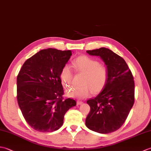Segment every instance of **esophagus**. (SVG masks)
<instances>
[{
    "instance_id": "34e87169",
    "label": "esophagus",
    "mask_w": 151,
    "mask_h": 151,
    "mask_svg": "<svg viewBox=\"0 0 151 151\" xmlns=\"http://www.w3.org/2000/svg\"><path fill=\"white\" fill-rule=\"evenodd\" d=\"M83 104V102L82 101H77V104L78 105H81Z\"/></svg>"
}]
</instances>
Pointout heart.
Returning <instances> with one entry per match:
<instances>
[{"mask_svg": "<svg viewBox=\"0 0 151 151\" xmlns=\"http://www.w3.org/2000/svg\"><path fill=\"white\" fill-rule=\"evenodd\" d=\"M73 66L76 71L84 75L82 79L84 86L67 90L66 93L68 97L83 99L90 96L93 91L99 92L104 88L108 78V70L105 65H101L98 61L90 57L82 56L74 61ZM60 78L64 86L68 87L70 85L73 74L69 65H65L63 67Z\"/></svg>", "mask_w": 151, "mask_h": 151, "instance_id": "1", "label": "heart"}]
</instances>
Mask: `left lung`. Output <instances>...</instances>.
Wrapping results in <instances>:
<instances>
[{
    "mask_svg": "<svg viewBox=\"0 0 151 151\" xmlns=\"http://www.w3.org/2000/svg\"><path fill=\"white\" fill-rule=\"evenodd\" d=\"M91 56H99L108 70V78L102 91L87 101L90 111L86 119L89 129L101 134L118 130L126 121L134 102V81L126 62L104 47L87 50Z\"/></svg>",
    "mask_w": 151,
    "mask_h": 151,
    "instance_id": "1",
    "label": "left lung"
}]
</instances>
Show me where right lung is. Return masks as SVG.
Here are the masks:
<instances>
[{
    "mask_svg": "<svg viewBox=\"0 0 151 151\" xmlns=\"http://www.w3.org/2000/svg\"><path fill=\"white\" fill-rule=\"evenodd\" d=\"M71 50H41L26 60L17 78V98L22 115L30 126L41 132L58 130L64 115L75 106L72 99H63L61 70Z\"/></svg>",
    "mask_w": 151,
    "mask_h": 151,
    "instance_id": "add662e5",
    "label": "right lung"
}]
</instances>
